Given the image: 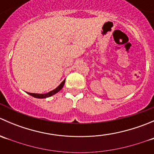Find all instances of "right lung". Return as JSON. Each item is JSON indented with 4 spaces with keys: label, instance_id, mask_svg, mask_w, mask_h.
I'll list each match as a JSON object with an SVG mask.
<instances>
[{
    "label": "right lung",
    "instance_id": "1",
    "mask_svg": "<svg viewBox=\"0 0 154 154\" xmlns=\"http://www.w3.org/2000/svg\"><path fill=\"white\" fill-rule=\"evenodd\" d=\"M65 82H66V80H63V81L60 83V86L57 87V88H56L55 89L52 90V91H49V92H48V93H45V94H35V93H29V92H27V93H28L29 95L32 96V97H36V98H45V97H51V96L55 94L56 93H57L58 91H60V90L63 88V87L65 84Z\"/></svg>",
    "mask_w": 154,
    "mask_h": 154
}]
</instances>
